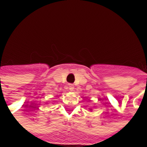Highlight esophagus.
<instances>
[{
  "instance_id": "esophagus-1",
  "label": "esophagus",
  "mask_w": 147,
  "mask_h": 147,
  "mask_svg": "<svg viewBox=\"0 0 147 147\" xmlns=\"http://www.w3.org/2000/svg\"><path fill=\"white\" fill-rule=\"evenodd\" d=\"M69 90H71V91H72V90L74 89V85H72V84H69Z\"/></svg>"
}]
</instances>
